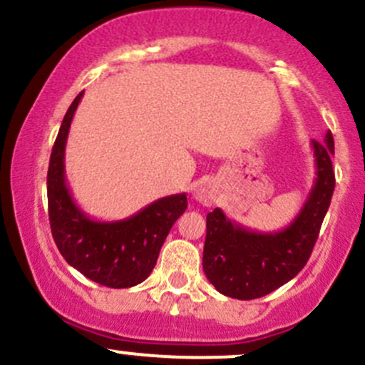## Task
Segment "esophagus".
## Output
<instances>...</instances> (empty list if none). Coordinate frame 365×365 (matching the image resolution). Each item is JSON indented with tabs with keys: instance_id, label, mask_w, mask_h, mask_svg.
<instances>
[{
	"instance_id": "obj_1",
	"label": "esophagus",
	"mask_w": 365,
	"mask_h": 365,
	"mask_svg": "<svg viewBox=\"0 0 365 365\" xmlns=\"http://www.w3.org/2000/svg\"><path fill=\"white\" fill-rule=\"evenodd\" d=\"M194 197L195 201H199L204 206H211L216 201V190L211 183H201L197 185V189L194 190Z\"/></svg>"
}]
</instances>
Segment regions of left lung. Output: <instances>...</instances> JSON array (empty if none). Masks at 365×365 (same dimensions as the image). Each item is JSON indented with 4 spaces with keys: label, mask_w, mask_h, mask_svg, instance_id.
I'll list each match as a JSON object with an SVG mask.
<instances>
[{
    "label": "left lung",
    "mask_w": 365,
    "mask_h": 365,
    "mask_svg": "<svg viewBox=\"0 0 365 365\" xmlns=\"http://www.w3.org/2000/svg\"><path fill=\"white\" fill-rule=\"evenodd\" d=\"M315 182L305 204L287 227L256 232L227 218L220 207L206 216L202 268L216 291L230 298H262L294 279L307 265L334 192V140H312Z\"/></svg>",
    "instance_id": "left-lung-1"
}]
</instances>
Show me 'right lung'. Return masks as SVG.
I'll return each instance as SVG.
<instances>
[{
	"instance_id": "1",
	"label": "right lung",
	"mask_w": 365,
	"mask_h": 365,
	"mask_svg": "<svg viewBox=\"0 0 365 365\" xmlns=\"http://www.w3.org/2000/svg\"><path fill=\"white\" fill-rule=\"evenodd\" d=\"M83 93L63 115L48 166V215L60 255L102 286L133 287L150 275L171 227L187 210V194L166 195L118 222L90 218L72 199L66 182V143Z\"/></svg>"
}]
</instances>
